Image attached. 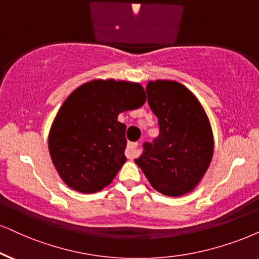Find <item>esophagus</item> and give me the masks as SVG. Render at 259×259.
<instances>
[{
	"label": "esophagus",
	"mask_w": 259,
	"mask_h": 259,
	"mask_svg": "<svg viewBox=\"0 0 259 259\" xmlns=\"http://www.w3.org/2000/svg\"><path fill=\"white\" fill-rule=\"evenodd\" d=\"M139 143L135 142V143H129L126 147V150H125V155L127 156L129 159H135L137 155H139Z\"/></svg>",
	"instance_id": "obj_1"
}]
</instances>
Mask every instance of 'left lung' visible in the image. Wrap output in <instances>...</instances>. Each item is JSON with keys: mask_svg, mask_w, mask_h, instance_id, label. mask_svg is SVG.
Listing matches in <instances>:
<instances>
[{"mask_svg": "<svg viewBox=\"0 0 259 259\" xmlns=\"http://www.w3.org/2000/svg\"><path fill=\"white\" fill-rule=\"evenodd\" d=\"M146 92L160 133L153 143H145V152L135 162L156 191L179 197L194 191L210 165L214 153L210 122L184 84L149 81Z\"/></svg>", "mask_w": 259, "mask_h": 259, "instance_id": "obj_1", "label": "left lung"}]
</instances>
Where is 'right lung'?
<instances>
[{
	"mask_svg": "<svg viewBox=\"0 0 259 259\" xmlns=\"http://www.w3.org/2000/svg\"><path fill=\"white\" fill-rule=\"evenodd\" d=\"M145 103V90L136 82L109 78L77 87L49 133V153L62 181L82 194L109 185L126 161V126L118 114Z\"/></svg>",
	"mask_w": 259,
	"mask_h": 259,
	"instance_id": "right-lung-1",
	"label": "right lung"
}]
</instances>
